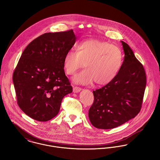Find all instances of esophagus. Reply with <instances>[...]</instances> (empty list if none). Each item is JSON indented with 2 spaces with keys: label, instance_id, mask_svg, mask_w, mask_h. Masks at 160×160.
I'll return each mask as SVG.
<instances>
[{
  "label": "esophagus",
  "instance_id": "esophagus-1",
  "mask_svg": "<svg viewBox=\"0 0 160 160\" xmlns=\"http://www.w3.org/2000/svg\"><path fill=\"white\" fill-rule=\"evenodd\" d=\"M81 91V88L77 86H74L73 87V92L74 93H77Z\"/></svg>",
  "mask_w": 160,
  "mask_h": 160
}]
</instances>
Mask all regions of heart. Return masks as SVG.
I'll return each instance as SVG.
<instances>
[{"label":"heart","instance_id":"b5f03b06","mask_svg":"<svg viewBox=\"0 0 160 160\" xmlns=\"http://www.w3.org/2000/svg\"><path fill=\"white\" fill-rule=\"evenodd\" d=\"M122 62V52L119 48L97 39L80 42L77 46V52L69 51L64 57V67L68 75L75 74L85 65L87 68L73 78L75 83L82 85L94 81L98 85L109 83L119 72Z\"/></svg>","mask_w":160,"mask_h":160}]
</instances>
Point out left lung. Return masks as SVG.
Here are the masks:
<instances>
[{"instance_id": "obj_1", "label": "left lung", "mask_w": 160, "mask_h": 160, "mask_svg": "<svg viewBox=\"0 0 160 160\" xmlns=\"http://www.w3.org/2000/svg\"><path fill=\"white\" fill-rule=\"evenodd\" d=\"M121 42L124 58L119 72L109 83L93 91L94 103L88 116L98 129L117 128L133 118L141 110L146 85L145 71L129 46Z\"/></svg>"}]
</instances>
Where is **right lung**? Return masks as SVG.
<instances>
[{
    "label": "right lung",
    "instance_id": "right-lung-1",
    "mask_svg": "<svg viewBox=\"0 0 160 160\" xmlns=\"http://www.w3.org/2000/svg\"><path fill=\"white\" fill-rule=\"evenodd\" d=\"M76 38L72 29L45 33L23 51L12 80L20 108L32 119L51 120L63 97L72 92L63 69L64 57Z\"/></svg>",
    "mask_w": 160,
    "mask_h": 160
}]
</instances>
